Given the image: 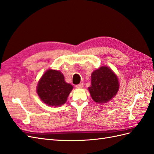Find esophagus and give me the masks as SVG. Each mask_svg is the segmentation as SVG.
<instances>
[{"instance_id":"obj_1","label":"esophagus","mask_w":154,"mask_h":154,"mask_svg":"<svg viewBox=\"0 0 154 154\" xmlns=\"http://www.w3.org/2000/svg\"><path fill=\"white\" fill-rule=\"evenodd\" d=\"M75 87H76L77 88H82V87H83V84H82V83L79 84V85H77L75 86Z\"/></svg>"}]
</instances>
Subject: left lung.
Here are the masks:
<instances>
[{
    "label": "left lung",
    "mask_w": 154,
    "mask_h": 154,
    "mask_svg": "<svg viewBox=\"0 0 154 154\" xmlns=\"http://www.w3.org/2000/svg\"><path fill=\"white\" fill-rule=\"evenodd\" d=\"M91 86L88 88L92 100L97 103H105L115 97L119 90L116 75L107 66H101L91 75Z\"/></svg>",
    "instance_id": "1"
}]
</instances>
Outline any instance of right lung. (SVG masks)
<instances>
[{
  "label": "right lung",
  "instance_id": "right-lung-1",
  "mask_svg": "<svg viewBox=\"0 0 154 154\" xmlns=\"http://www.w3.org/2000/svg\"><path fill=\"white\" fill-rule=\"evenodd\" d=\"M73 86L64 80L60 71L48 69L38 81L37 93L41 100L49 106L59 107L64 104Z\"/></svg>",
  "mask_w": 154,
  "mask_h": 154
}]
</instances>
